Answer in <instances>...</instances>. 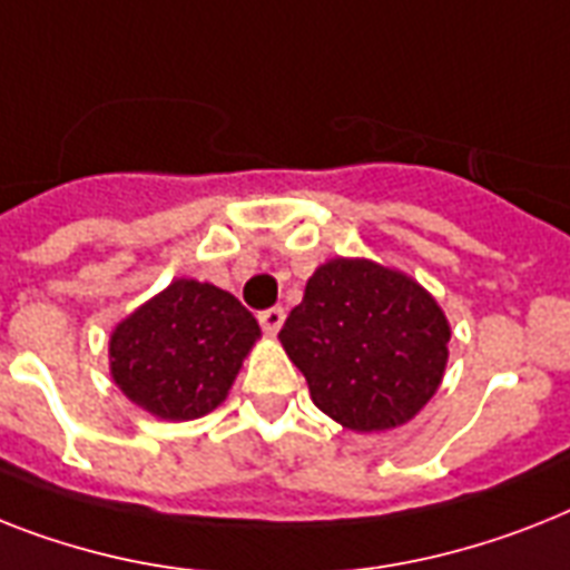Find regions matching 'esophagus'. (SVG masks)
<instances>
[{"label": "esophagus", "instance_id": "esophagus-1", "mask_svg": "<svg viewBox=\"0 0 570 570\" xmlns=\"http://www.w3.org/2000/svg\"><path fill=\"white\" fill-rule=\"evenodd\" d=\"M284 318H286L284 307H269V309H263V313H261V325H263V331L269 333V336H275V333L281 331V327H284Z\"/></svg>", "mask_w": 570, "mask_h": 570}]
</instances>
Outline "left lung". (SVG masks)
Segmentation results:
<instances>
[{
  "instance_id": "obj_1",
  "label": "left lung",
  "mask_w": 570,
  "mask_h": 570,
  "mask_svg": "<svg viewBox=\"0 0 570 570\" xmlns=\"http://www.w3.org/2000/svg\"><path fill=\"white\" fill-rule=\"evenodd\" d=\"M277 340L322 413L357 433H381L413 421L436 395L451 325L406 272L333 257L309 275Z\"/></svg>"
}]
</instances>
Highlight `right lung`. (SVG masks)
I'll return each mask as SVG.
<instances>
[{
    "label": "right lung",
    "instance_id": "obj_1",
    "mask_svg": "<svg viewBox=\"0 0 570 570\" xmlns=\"http://www.w3.org/2000/svg\"><path fill=\"white\" fill-rule=\"evenodd\" d=\"M257 340V318L234 295L175 277L114 327L110 377L155 419H202L228 397Z\"/></svg>",
    "mask_w": 570,
    "mask_h": 570
}]
</instances>
